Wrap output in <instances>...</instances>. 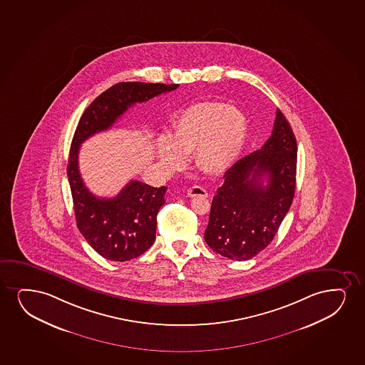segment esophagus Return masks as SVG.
Masks as SVG:
<instances>
[{
    "mask_svg": "<svg viewBox=\"0 0 365 365\" xmlns=\"http://www.w3.org/2000/svg\"><path fill=\"white\" fill-rule=\"evenodd\" d=\"M187 196H190V197H195V196H203V197H206V196H207V191L203 189L202 186L195 185V186H191V187L187 190Z\"/></svg>",
    "mask_w": 365,
    "mask_h": 365,
    "instance_id": "34e87169",
    "label": "esophagus"
}]
</instances>
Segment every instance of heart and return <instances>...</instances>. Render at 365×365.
<instances>
[{
	"instance_id": "b5f03b06",
	"label": "heart",
	"mask_w": 365,
	"mask_h": 365,
	"mask_svg": "<svg viewBox=\"0 0 365 365\" xmlns=\"http://www.w3.org/2000/svg\"><path fill=\"white\" fill-rule=\"evenodd\" d=\"M247 138V120L231 105L197 102L176 117L170 137H159L157 154L166 169L179 170L185 165V154L195 152L200 170L221 174L235 164Z\"/></svg>"
}]
</instances>
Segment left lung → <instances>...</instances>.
Instances as JSON below:
<instances>
[{
    "instance_id": "1",
    "label": "left lung",
    "mask_w": 365,
    "mask_h": 365,
    "mask_svg": "<svg viewBox=\"0 0 365 365\" xmlns=\"http://www.w3.org/2000/svg\"><path fill=\"white\" fill-rule=\"evenodd\" d=\"M296 163L295 134L277 108L272 135L263 147L225 173L205 231L208 247L238 262L265 250L294 200Z\"/></svg>"
}]
</instances>
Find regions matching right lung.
<instances>
[{
  "label": "right lung",
  "instance_id": "add662e5",
  "mask_svg": "<svg viewBox=\"0 0 365 365\" xmlns=\"http://www.w3.org/2000/svg\"><path fill=\"white\" fill-rule=\"evenodd\" d=\"M178 83H118L96 97L78 120L68 164L78 231L103 258L127 262L147 252L155 240L157 215L166 187L130 180L120 194L97 197L88 191L78 171V149L83 140L112 127L130 106L178 88Z\"/></svg>",
  "mask_w": 365,
  "mask_h": 365
}]
</instances>
